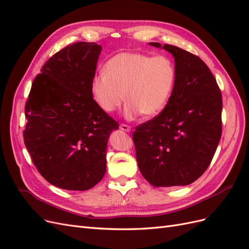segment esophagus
Returning a JSON list of instances; mask_svg holds the SVG:
<instances>
[{"label":"esophagus","instance_id":"esophagus-1","mask_svg":"<svg viewBox=\"0 0 249 249\" xmlns=\"http://www.w3.org/2000/svg\"><path fill=\"white\" fill-rule=\"evenodd\" d=\"M120 130L124 131V132H126V133H130L131 132V126L127 125V124H120Z\"/></svg>","mask_w":249,"mask_h":249}]
</instances>
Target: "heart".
<instances>
[{
    "mask_svg": "<svg viewBox=\"0 0 249 249\" xmlns=\"http://www.w3.org/2000/svg\"><path fill=\"white\" fill-rule=\"evenodd\" d=\"M176 67L165 55L123 52L111 57L104 71L95 74L90 92L105 113L116 111L124 99V117L155 116L166 106L176 84Z\"/></svg>",
    "mask_w": 249,
    "mask_h": 249,
    "instance_id": "obj_1",
    "label": "heart"
}]
</instances>
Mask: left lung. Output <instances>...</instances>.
<instances>
[{
	"instance_id": "8db88e82",
	"label": "left lung",
	"mask_w": 249,
	"mask_h": 249,
	"mask_svg": "<svg viewBox=\"0 0 249 249\" xmlns=\"http://www.w3.org/2000/svg\"><path fill=\"white\" fill-rule=\"evenodd\" d=\"M148 44L173 56L177 78L166 107L133 135L138 167L155 187L186 186L206 171L219 143L221 92L197 56L170 44Z\"/></svg>"
}]
</instances>
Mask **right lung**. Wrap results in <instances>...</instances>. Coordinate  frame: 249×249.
I'll return each instance as SVG.
<instances>
[{
    "instance_id": "right-lung-1",
    "label": "right lung",
    "mask_w": 249,
    "mask_h": 249,
    "mask_svg": "<svg viewBox=\"0 0 249 249\" xmlns=\"http://www.w3.org/2000/svg\"><path fill=\"white\" fill-rule=\"evenodd\" d=\"M101 52L100 44L80 41L56 53L26 103V147L40 175L61 189H91L107 169L108 139L118 124L90 92Z\"/></svg>"
}]
</instances>
